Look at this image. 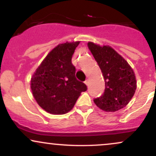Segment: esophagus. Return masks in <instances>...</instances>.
<instances>
[{"label": "esophagus", "mask_w": 156, "mask_h": 156, "mask_svg": "<svg viewBox=\"0 0 156 156\" xmlns=\"http://www.w3.org/2000/svg\"><path fill=\"white\" fill-rule=\"evenodd\" d=\"M84 83H85V84H86V85H87V86H88L89 85V80L88 79H87V80H85V81H84Z\"/></svg>", "instance_id": "1"}]
</instances>
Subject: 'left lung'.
Masks as SVG:
<instances>
[{"label":"left lung","instance_id":"1","mask_svg":"<svg viewBox=\"0 0 156 156\" xmlns=\"http://www.w3.org/2000/svg\"><path fill=\"white\" fill-rule=\"evenodd\" d=\"M105 80V91L94 103L105 112H116L128 105L136 89L133 70L120 55L109 46L88 42Z\"/></svg>","mask_w":156,"mask_h":156}]
</instances>
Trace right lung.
Masks as SVG:
<instances>
[{
  "label": "right lung",
  "instance_id": "right-lung-1",
  "mask_svg": "<svg viewBox=\"0 0 156 156\" xmlns=\"http://www.w3.org/2000/svg\"><path fill=\"white\" fill-rule=\"evenodd\" d=\"M80 42L60 44L48 53L31 80L33 95L39 106L52 114L69 112L87 85L76 78L72 57Z\"/></svg>",
  "mask_w": 156,
  "mask_h": 156
}]
</instances>
